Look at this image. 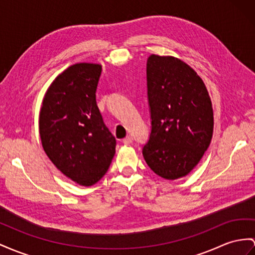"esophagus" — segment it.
I'll return each instance as SVG.
<instances>
[{
	"label": "esophagus",
	"instance_id": "obj_1",
	"mask_svg": "<svg viewBox=\"0 0 255 255\" xmlns=\"http://www.w3.org/2000/svg\"><path fill=\"white\" fill-rule=\"evenodd\" d=\"M124 144H130V143H132L133 142V139H132V136H130V135H127L125 139H123V141H122Z\"/></svg>",
	"mask_w": 255,
	"mask_h": 255
}]
</instances>
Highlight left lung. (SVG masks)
Listing matches in <instances>:
<instances>
[{"mask_svg": "<svg viewBox=\"0 0 255 255\" xmlns=\"http://www.w3.org/2000/svg\"><path fill=\"white\" fill-rule=\"evenodd\" d=\"M151 133L142 154L167 180L190 173L210 144L213 111L204 82L174 57L152 55L146 62Z\"/></svg>", "mask_w": 255, "mask_h": 255, "instance_id": "left-lung-1", "label": "left lung"}]
</instances>
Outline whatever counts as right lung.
<instances>
[{
    "label": "right lung",
    "mask_w": 255,
    "mask_h": 255,
    "mask_svg": "<svg viewBox=\"0 0 255 255\" xmlns=\"http://www.w3.org/2000/svg\"><path fill=\"white\" fill-rule=\"evenodd\" d=\"M101 65H71L50 85L40 113L45 153L76 183L90 186L107 173L116 140L103 122L96 91Z\"/></svg>",
    "instance_id": "add662e5"
}]
</instances>
